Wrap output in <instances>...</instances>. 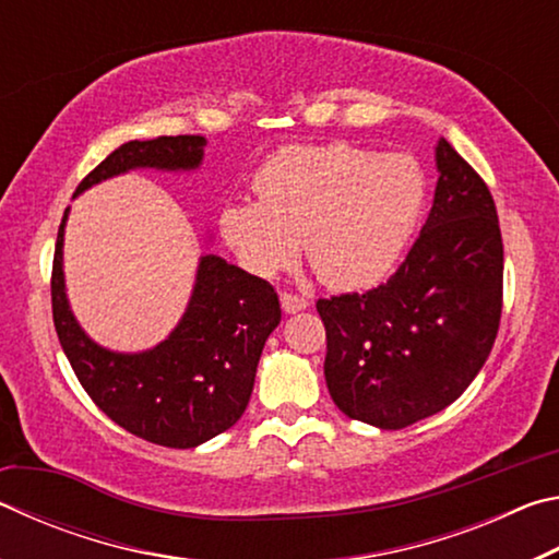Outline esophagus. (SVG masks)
I'll list each match as a JSON object with an SVG mask.
<instances>
[{
	"label": "esophagus",
	"mask_w": 559,
	"mask_h": 559,
	"mask_svg": "<svg viewBox=\"0 0 559 559\" xmlns=\"http://www.w3.org/2000/svg\"><path fill=\"white\" fill-rule=\"evenodd\" d=\"M281 306H283V310H286V313H298V310L308 308V300L302 296H296V293L283 290L281 293Z\"/></svg>",
	"instance_id": "esophagus-1"
}]
</instances>
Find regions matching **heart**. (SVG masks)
<instances>
[{"instance_id":"obj_1","label":"heart","mask_w":559,"mask_h":559,"mask_svg":"<svg viewBox=\"0 0 559 559\" xmlns=\"http://www.w3.org/2000/svg\"><path fill=\"white\" fill-rule=\"evenodd\" d=\"M257 202L219 214L224 241L257 276H276L298 257L330 288H367L402 261L427 200V177L406 155L353 143L288 145L253 177Z\"/></svg>"}]
</instances>
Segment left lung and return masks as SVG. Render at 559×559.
<instances>
[{
    "instance_id": "obj_1",
    "label": "left lung",
    "mask_w": 559,
    "mask_h": 559,
    "mask_svg": "<svg viewBox=\"0 0 559 559\" xmlns=\"http://www.w3.org/2000/svg\"><path fill=\"white\" fill-rule=\"evenodd\" d=\"M421 234L390 281L318 298L325 382L349 419L404 429L456 402L496 343L503 239L490 189L447 140Z\"/></svg>"
}]
</instances>
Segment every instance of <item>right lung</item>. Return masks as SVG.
<instances>
[{
	"label": "right lung",
	"mask_w": 559,
	"mask_h": 559,
	"mask_svg": "<svg viewBox=\"0 0 559 559\" xmlns=\"http://www.w3.org/2000/svg\"><path fill=\"white\" fill-rule=\"evenodd\" d=\"M204 138L130 140L83 177L75 194L132 167L194 169ZM63 224L51 271L53 325L83 390L135 437L157 447L194 449L241 419L261 349L281 323L278 293L224 259L202 257L192 300L165 343L140 355L98 347L75 323L63 290Z\"/></svg>",
	"instance_id": "right-lung-1"
}]
</instances>
